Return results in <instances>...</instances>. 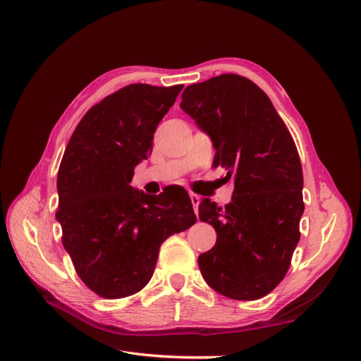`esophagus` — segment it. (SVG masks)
Returning a JSON list of instances; mask_svg holds the SVG:
<instances>
[{"label":"esophagus","mask_w":361,"mask_h":361,"mask_svg":"<svg viewBox=\"0 0 361 361\" xmlns=\"http://www.w3.org/2000/svg\"><path fill=\"white\" fill-rule=\"evenodd\" d=\"M190 199H191V203H192V206H194V211L197 212V209H199V204H200V202H202V197H200L199 194L191 192V194H190Z\"/></svg>","instance_id":"obj_1"}]
</instances>
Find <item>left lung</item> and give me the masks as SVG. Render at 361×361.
Masks as SVG:
<instances>
[{
  "label": "left lung",
  "instance_id": "obj_1",
  "mask_svg": "<svg viewBox=\"0 0 361 361\" xmlns=\"http://www.w3.org/2000/svg\"><path fill=\"white\" fill-rule=\"evenodd\" d=\"M182 110L211 137L216 166L233 178L232 202L204 199L199 218L216 232L199 256L202 276L232 300L265 297L286 276L304 212L297 146L267 93L245 76L224 73L188 85Z\"/></svg>",
  "mask_w": 361,
  "mask_h": 361
}]
</instances>
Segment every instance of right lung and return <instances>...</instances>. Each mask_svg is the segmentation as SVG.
I'll return each mask as SVG.
<instances>
[{
  "label": "right lung",
  "mask_w": 361,
  "mask_h": 361,
  "mask_svg": "<svg viewBox=\"0 0 361 361\" xmlns=\"http://www.w3.org/2000/svg\"><path fill=\"white\" fill-rule=\"evenodd\" d=\"M182 89L129 84L108 94L85 113L64 150L56 214L61 243L84 285L102 298L143 289L161 244L197 221L182 188L146 195L129 185Z\"/></svg>",
  "instance_id": "add662e5"
}]
</instances>
